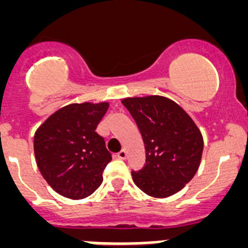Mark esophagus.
<instances>
[{
  "label": "esophagus",
  "mask_w": 248,
  "mask_h": 248,
  "mask_svg": "<svg viewBox=\"0 0 248 248\" xmlns=\"http://www.w3.org/2000/svg\"><path fill=\"white\" fill-rule=\"evenodd\" d=\"M118 157H119V159H125L126 151L125 150H120L119 153H118Z\"/></svg>",
  "instance_id": "34e87169"
}]
</instances>
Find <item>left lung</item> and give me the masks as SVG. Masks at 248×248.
Listing matches in <instances>:
<instances>
[{"mask_svg":"<svg viewBox=\"0 0 248 248\" xmlns=\"http://www.w3.org/2000/svg\"><path fill=\"white\" fill-rule=\"evenodd\" d=\"M145 145V165L131 171L133 181L153 198L180 191L198 171L203 140L180 105L160 95L123 99Z\"/></svg>","mask_w":248,"mask_h":248,"instance_id":"obj_1","label":"left lung"}]
</instances>
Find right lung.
I'll list each match as a JSON object with an SVG mask.
<instances>
[{
    "mask_svg": "<svg viewBox=\"0 0 248 248\" xmlns=\"http://www.w3.org/2000/svg\"><path fill=\"white\" fill-rule=\"evenodd\" d=\"M108 103L65 105L34 134V156L48 185L64 198L79 200L93 194L111 160L95 129Z\"/></svg>",
    "mask_w": 248,
    "mask_h": 248,
    "instance_id": "right-lung-1",
    "label": "right lung"
}]
</instances>
